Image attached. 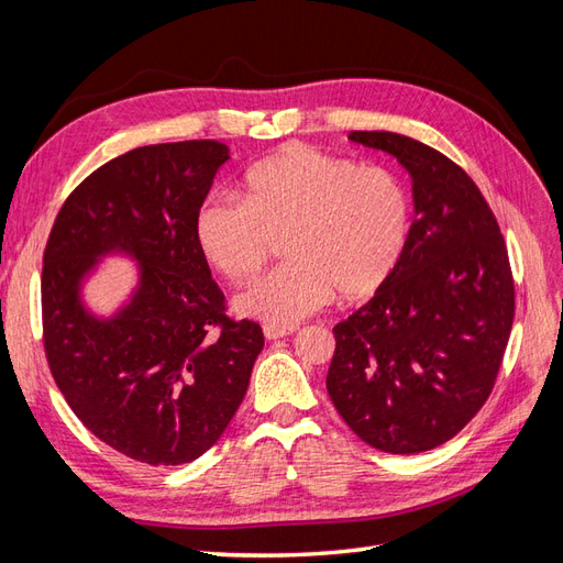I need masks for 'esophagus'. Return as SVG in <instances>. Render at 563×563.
Segmentation results:
<instances>
[{
	"instance_id": "obj_1",
	"label": "esophagus",
	"mask_w": 563,
	"mask_h": 563,
	"mask_svg": "<svg viewBox=\"0 0 563 563\" xmlns=\"http://www.w3.org/2000/svg\"><path fill=\"white\" fill-rule=\"evenodd\" d=\"M298 331V327H277V323H265L263 333L267 340H277V338H286V335H294Z\"/></svg>"
}]
</instances>
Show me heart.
I'll return each instance as SVG.
<instances>
[{
    "mask_svg": "<svg viewBox=\"0 0 563 563\" xmlns=\"http://www.w3.org/2000/svg\"><path fill=\"white\" fill-rule=\"evenodd\" d=\"M411 225L399 178L383 166L288 145L253 166L242 199L216 195L197 211V242L232 284L261 272L284 236L288 261L236 296V310L296 323L338 302L376 294L395 272Z\"/></svg>",
    "mask_w": 563,
    "mask_h": 563,
    "instance_id": "b5f03b06",
    "label": "heart"
}]
</instances>
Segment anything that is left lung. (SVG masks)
<instances>
[{
	"label": "left lung",
	"instance_id": "8db88e82",
	"mask_svg": "<svg viewBox=\"0 0 563 563\" xmlns=\"http://www.w3.org/2000/svg\"><path fill=\"white\" fill-rule=\"evenodd\" d=\"M413 178L416 220L389 279L333 327L329 397L385 453L453 439L496 385L515 321V279L496 216L446 155L408 135L352 131Z\"/></svg>",
	"mask_w": 563,
	"mask_h": 563
}]
</instances>
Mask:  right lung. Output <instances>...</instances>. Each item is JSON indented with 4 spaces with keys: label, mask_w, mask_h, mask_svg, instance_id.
Returning a JSON list of instances; mask_svg holds the SVG:
<instances>
[{
    "label": "right lung",
    "mask_w": 563,
    "mask_h": 563,
    "mask_svg": "<svg viewBox=\"0 0 563 563\" xmlns=\"http://www.w3.org/2000/svg\"><path fill=\"white\" fill-rule=\"evenodd\" d=\"M230 159L218 141L135 147L84 178L44 249L42 338L58 389L91 434L147 465L207 453L240 408L263 329L225 314L197 242V211ZM124 250L142 284L112 320L78 284L98 254Z\"/></svg>",
    "instance_id": "add662e5"
}]
</instances>
